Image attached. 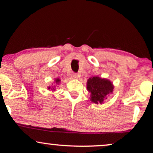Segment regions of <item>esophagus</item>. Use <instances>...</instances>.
<instances>
[{
	"instance_id": "esophagus-1",
	"label": "esophagus",
	"mask_w": 153,
	"mask_h": 153,
	"mask_svg": "<svg viewBox=\"0 0 153 153\" xmlns=\"http://www.w3.org/2000/svg\"><path fill=\"white\" fill-rule=\"evenodd\" d=\"M71 77H72V78H73V79H77L78 78V75L77 74V73H73V74L71 75Z\"/></svg>"
}]
</instances>
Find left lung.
Wrapping results in <instances>:
<instances>
[{
    "label": "left lung",
    "mask_w": 153,
    "mask_h": 153,
    "mask_svg": "<svg viewBox=\"0 0 153 153\" xmlns=\"http://www.w3.org/2000/svg\"><path fill=\"white\" fill-rule=\"evenodd\" d=\"M87 90L91 93L90 100L96 104H102L113 94V83L110 80L99 76L91 77L87 80Z\"/></svg>",
    "instance_id": "1"
}]
</instances>
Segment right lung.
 Here are the masks:
<instances>
[{
  "mask_svg": "<svg viewBox=\"0 0 153 153\" xmlns=\"http://www.w3.org/2000/svg\"><path fill=\"white\" fill-rule=\"evenodd\" d=\"M60 82H61L60 79L58 78H55V79H54V84H52V85H50V86L47 87V89L51 91H56V87H57V85H59Z\"/></svg>",
  "mask_w": 153,
  "mask_h": 153,
  "instance_id": "obj_1",
  "label": "right lung"
}]
</instances>
